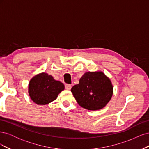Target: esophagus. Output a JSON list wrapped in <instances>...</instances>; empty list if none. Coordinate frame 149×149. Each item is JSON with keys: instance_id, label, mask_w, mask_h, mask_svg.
<instances>
[{"instance_id": "esophagus-1", "label": "esophagus", "mask_w": 149, "mask_h": 149, "mask_svg": "<svg viewBox=\"0 0 149 149\" xmlns=\"http://www.w3.org/2000/svg\"><path fill=\"white\" fill-rule=\"evenodd\" d=\"M65 86V89H67V90H70L71 87H72L71 85L69 84H66Z\"/></svg>"}]
</instances>
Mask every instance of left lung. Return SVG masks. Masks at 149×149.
I'll use <instances>...</instances> for the list:
<instances>
[{
  "label": "left lung",
  "mask_w": 149,
  "mask_h": 149,
  "mask_svg": "<svg viewBox=\"0 0 149 149\" xmlns=\"http://www.w3.org/2000/svg\"><path fill=\"white\" fill-rule=\"evenodd\" d=\"M78 104L86 109L96 111L104 107L111 99L113 87L101 71L87 72L71 89Z\"/></svg>",
  "instance_id": "8db88e82"
}]
</instances>
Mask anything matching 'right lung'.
I'll return each instance as SVG.
<instances>
[{
  "label": "right lung",
  "instance_id": "obj_1",
  "mask_svg": "<svg viewBox=\"0 0 149 149\" xmlns=\"http://www.w3.org/2000/svg\"><path fill=\"white\" fill-rule=\"evenodd\" d=\"M65 89L59 81L53 79L51 75L42 73L31 79L29 85L30 98L38 105H45L55 100L58 94Z\"/></svg>",
  "mask_w": 149,
  "mask_h": 149
}]
</instances>
